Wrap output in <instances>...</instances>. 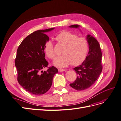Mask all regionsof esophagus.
<instances>
[{
  "instance_id": "esophagus-1",
  "label": "esophagus",
  "mask_w": 121,
  "mask_h": 121,
  "mask_svg": "<svg viewBox=\"0 0 121 121\" xmlns=\"http://www.w3.org/2000/svg\"><path fill=\"white\" fill-rule=\"evenodd\" d=\"M67 69H58V71L59 72H62L64 71H66Z\"/></svg>"
}]
</instances>
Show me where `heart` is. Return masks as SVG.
Instances as JSON below:
<instances>
[{"instance_id": "heart-1", "label": "heart", "mask_w": 121, "mask_h": 121, "mask_svg": "<svg viewBox=\"0 0 121 121\" xmlns=\"http://www.w3.org/2000/svg\"><path fill=\"white\" fill-rule=\"evenodd\" d=\"M59 43L64 45L62 56L54 61V64L58 67H64L71 64L77 65L85 60L89 49V44L85 37H78L76 33L63 31L56 37ZM44 51L48 58L54 59L56 57L54 44L48 40L44 46Z\"/></svg>"}]
</instances>
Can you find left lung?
Returning a JSON list of instances; mask_svg holds the SVG:
<instances>
[{
  "mask_svg": "<svg viewBox=\"0 0 121 121\" xmlns=\"http://www.w3.org/2000/svg\"><path fill=\"white\" fill-rule=\"evenodd\" d=\"M79 26L78 25H73L69 27L78 28ZM86 38L89 46L88 55L80 65L74 69L77 77L73 83L69 84L72 88L77 91L84 90L93 85L103 69L102 53L99 42L90 35H87Z\"/></svg>",
  "mask_w": 121,
  "mask_h": 121,
  "instance_id": "left-lung-1",
  "label": "left lung"
}]
</instances>
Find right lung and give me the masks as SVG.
Returning <instances> with one entry per match:
<instances>
[{
  "label": "right lung",
  "instance_id": "add662e5",
  "mask_svg": "<svg viewBox=\"0 0 121 121\" xmlns=\"http://www.w3.org/2000/svg\"><path fill=\"white\" fill-rule=\"evenodd\" d=\"M54 29L35 31L22 42L17 50L15 65L17 72L19 84L27 91L35 95H42L48 91L52 86L54 75L58 72L55 66L48 67L44 46L49 40L45 32Z\"/></svg>",
  "mask_w": 121,
  "mask_h": 121
}]
</instances>
